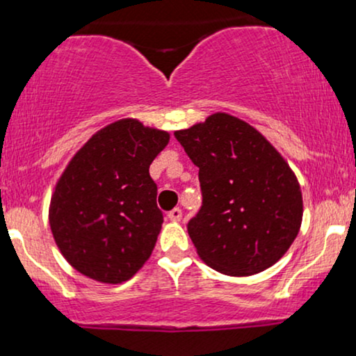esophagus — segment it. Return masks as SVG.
I'll return each mask as SVG.
<instances>
[{"label":"esophagus","instance_id":"obj_1","mask_svg":"<svg viewBox=\"0 0 356 356\" xmlns=\"http://www.w3.org/2000/svg\"><path fill=\"white\" fill-rule=\"evenodd\" d=\"M167 218H169L170 220H181V218H182V211L179 209V207H174L172 211L167 212Z\"/></svg>","mask_w":356,"mask_h":356}]
</instances>
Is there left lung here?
<instances>
[{
    "instance_id": "1",
    "label": "left lung",
    "mask_w": 356,
    "mask_h": 356,
    "mask_svg": "<svg viewBox=\"0 0 356 356\" xmlns=\"http://www.w3.org/2000/svg\"><path fill=\"white\" fill-rule=\"evenodd\" d=\"M174 136L199 167L202 206L187 231L201 259L227 276L273 266L303 219L300 184L281 154L254 127L227 113Z\"/></svg>"
}]
</instances>
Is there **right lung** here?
<instances>
[{
  "label": "right lung",
  "instance_id": "obj_1",
  "mask_svg": "<svg viewBox=\"0 0 356 356\" xmlns=\"http://www.w3.org/2000/svg\"><path fill=\"white\" fill-rule=\"evenodd\" d=\"M169 134L134 118L99 130L61 174L50 227L61 254L81 275L118 284L152 254L164 216L149 167Z\"/></svg>",
  "mask_w": 356,
  "mask_h": 356
}]
</instances>
